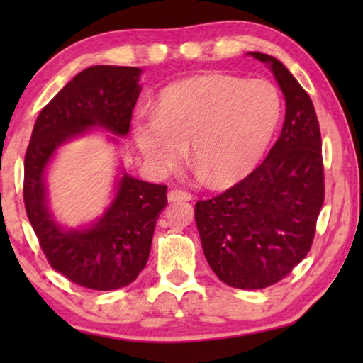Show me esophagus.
Here are the masks:
<instances>
[{"label":"esophagus","mask_w":363,"mask_h":363,"mask_svg":"<svg viewBox=\"0 0 363 363\" xmlns=\"http://www.w3.org/2000/svg\"><path fill=\"white\" fill-rule=\"evenodd\" d=\"M193 196L188 191L183 190H170L168 191V201L175 203V201H191Z\"/></svg>","instance_id":"obj_1"}]
</instances>
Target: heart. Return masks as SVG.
<instances>
[{
	"label": "heart",
	"instance_id": "b5f03b06",
	"mask_svg": "<svg viewBox=\"0 0 363 363\" xmlns=\"http://www.w3.org/2000/svg\"><path fill=\"white\" fill-rule=\"evenodd\" d=\"M281 113L282 99L272 82L208 72L163 89L153 117L132 121V137L152 170L177 167L190 145L205 180L230 188L259 165Z\"/></svg>",
	"mask_w": 363,
	"mask_h": 363
}]
</instances>
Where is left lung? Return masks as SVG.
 Masks as SVG:
<instances>
[{
  "mask_svg": "<svg viewBox=\"0 0 363 363\" xmlns=\"http://www.w3.org/2000/svg\"><path fill=\"white\" fill-rule=\"evenodd\" d=\"M266 64L286 101L281 135L266 160L223 195L198 201L195 220L213 272L236 289H264L311 250L324 203L322 140L314 104L284 64Z\"/></svg>",
  "mask_w": 363,
  "mask_h": 363,
  "instance_id": "8db88e82",
  "label": "left lung"
}]
</instances>
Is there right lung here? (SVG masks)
<instances>
[{"label": "right lung", "mask_w": 363, "mask_h": 363, "mask_svg": "<svg viewBox=\"0 0 363 363\" xmlns=\"http://www.w3.org/2000/svg\"><path fill=\"white\" fill-rule=\"evenodd\" d=\"M140 67L91 66L74 76L43 108L24 157V205L49 264L76 284L113 291L137 279L150 256L153 230L167 206V186L118 168L112 198L101 216L69 228L57 221L48 172L57 150L92 130L121 145L142 91Z\"/></svg>", "instance_id": "right-lung-1"}]
</instances>
